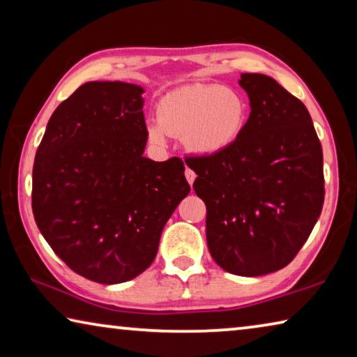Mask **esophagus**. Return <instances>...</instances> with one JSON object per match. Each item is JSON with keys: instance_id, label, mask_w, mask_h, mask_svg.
<instances>
[{"instance_id": "esophagus-1", "label": "esophagus", "mask_w": 357, "mask_h": 357, "mask_svg": "<svg viewBox=\"0 0 357 357\" xmlns=\"http://www.w3.org/2000/svg\"><path fill=\"white\" fill-rule=\"evenodd\" d=\"M195 178H197V174L193 173L190 168H185V179H187V183H189L190 185L193 184V181H195Z\"/></svg>"}]
</instances>
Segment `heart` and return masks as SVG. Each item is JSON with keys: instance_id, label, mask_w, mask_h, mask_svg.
<instances>
[{"instance_id": "b5f03b06", "label": "heart", "mask_w": 357, "mask_h": 357, "mask_svg": "<svg viewBox=\"0 0 357 357\" xmlns=\"http://www.w3.org/2000/svg\"><path fill=\"white\" fill-rule=\"evenodd\" d=\"M155 120L148 124L151 144L162 148L167 135L183 138L198 155H217L233 148L249 121V104L243 94L220 84H187L162 96Z\"/></svg>"}]
</instances>
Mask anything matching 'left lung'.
<instances>
[{"mask_svg": "<svg viewBox=\"0 0 357 357\" xmlns=\"http://www.w3.org/2000/svg\"><path fill=\"white\" fill-rule=\"evenodd\" d=\"M250 100L245 130L217 155L187 157L206 204L211 257L227 273L257 277L291 261L324 202L323 149L302 102L263 74H241Z\"/></svg>", "mask_w": 357, "mask_h": 357, "instance_id": "8db88e82", "label": "left lung"}]
</instances>
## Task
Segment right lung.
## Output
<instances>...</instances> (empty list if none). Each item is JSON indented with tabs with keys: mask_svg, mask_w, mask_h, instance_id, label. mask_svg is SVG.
<instances>
[{
	"mask_svg": "<svg viewBox=\"0 0 357 357\" xmlns=\"http://www.w3.org/2000/svg\"><path fill=\"white\" fill-rule=\"evenodd\" d=\"M144 89L88 82L58 105L33 167V214L53 252L104 285L154 261L162 229L190 185L178 157H144Z\"/></svg>",
	"mask_w": 357,
	"mask_h": 357,
	"instance_id": "add662e5",
	"label": "right lung"
}]
</instances>
